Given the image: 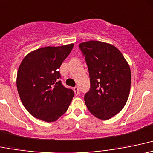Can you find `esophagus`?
Instances as JSON below:
<instances>
[{
  "mask_svg": "<svg viewBox=\"0 0 153 153\" xmlns=\"http://www.w3.org/2000/svg\"><path fill=\"white\" fill-rule=\"evenodd\" d=\"M74 91L75 95H79V89L78 87H74Z\"/></svg>",
  "mask_w": 153,
  "mask_h": 153,
  "instance_id": "obj_1",
  "label": "esophagus"
}]
</instances>
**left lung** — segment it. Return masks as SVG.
Here are the masks:
<instances>
[{
  "instance_id": "1",
  "label": "left lung",
  "mask_w": 153,
  "mask_h": 153,
  "mask_svg": "<svg viewBox=\"0 0 153 153\" xmlns=\"http://www.w3.org/2000/svg\"><path fill=\"white\" fill-rule=\"evenodd\" d=\"M79 47L85 56L90 78L85 105L95 117L109 119L127 102L131 81L129 65L121 51L111 44L90 40Z\"/></svg>"
}]
</instances>
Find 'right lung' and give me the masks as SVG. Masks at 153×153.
Returning <instances> with one entry per match:
<instances>
[{"instance_id":"1","label":"right lung","mask_w":153,"mask_h":153,"mask_svg":"<svg viewBox=\"0 0 153 153\" xmlns=\"http://www.w3.org/2000/svg\"><path fill=\"white\" fill-rule=\"evenodd\" d=\"M74 44L44 47L22 60L17 72L16 87L22 104L34 117L53 122L66 112L74 92L63 87L58 68Z\"/></svg>"}]
</instances>
